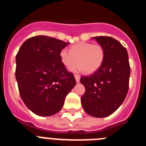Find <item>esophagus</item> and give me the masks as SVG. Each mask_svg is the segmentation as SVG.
Returning <instances> with one entry per match:
<instances>
[{"instance_id": "1", "label": "esophagus", "mask_w": 146, "mask_h": 146, "mask_svg": "<svg viewBox=\"0 0 146 146\" xmlns=\"http://www.w3.org/2000/svg\"><path fill=\"white\" fill-rule=\"evenodd\" d=\"M74 78L76 80V82H79L80 80V76L78 75V74H74Z\"/></svg>"}]
</instances>
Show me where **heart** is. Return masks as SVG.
<instances>
[{
  "instance_id": "obj_1",
  "label": "heart",
  "mask_w": 146,
  "mask_h": 146,
  "mask_svg": "<svg viewBox=\"0 0 146 146\" xmlns=\"http://www.w3.org/2000/svg\"><path fill=\"white\" fill-rule=\"evenodd\" d=\"M60 61L66 67H70L78 60V63L70 70L73 72L93 73L101 66L104 59V50L101 45L91 42H78L70 49H63L60 52Z\"/></svg>"
}]
</instances>
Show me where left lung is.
I'll use <instances>...</instances> for the list:
<instances>
[{
    "label": "left lung",
    "mask_w": 146,
    "mask_h": 146,
    "mask_svg": "<svg viewBox=\"0 0 146 146\" xmlns=\"http://www.w3.org/2000/svg\"><path fill=\"white\" fill-rule=\"evenodd\" d=\"M104 50L102 66L89 76H82L80 82L86 88L81 104L86 113L104 118L113 114L123 102L128 93L130 66L127 50L116 39L96 36Z\"/></svg>",
    "instance_id": "8db88e82"
}]
</instances>
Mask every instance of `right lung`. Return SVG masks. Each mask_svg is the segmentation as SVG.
<instances>
[{
  "label": "right lung",
  "instance_id": "right-lung-1",
  "mask_svg": "<svg viewBox=\"0 0 146 146\" xmlns=\"http://www.w3.org/2000/svg\"><path fill=\"white\" fill-rule=\"evenodd\" d=\"M69 42L47 36L28 38L16 55L15 76L27 108L39 116L58 113L76 80L60 59Z\"/></svg>",
  "mask_w": 146,
  "mask_h": 146
}]
</instances>
